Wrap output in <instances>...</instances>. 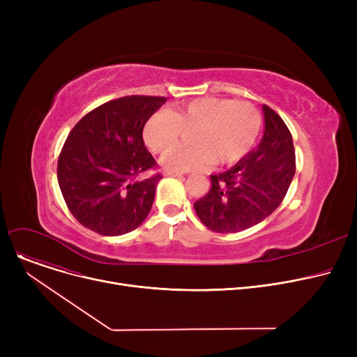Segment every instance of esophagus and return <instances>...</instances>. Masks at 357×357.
<instances>
[{"instance_id":"34e87169","label":"esophagus","mask_w":357,"mask_h":357,"mask_svg":"<svg viewBox=\"0 0 357 357\" xmlns=\"http://www.w3.org/2000/svg\"><path fill=\"white\" fill-rule=\"evenodd\" d=\"M165 175H166V176H178V178H179V176H182L183 174H182V172H175V171H166Z\"/></svg>"}]
</instances>
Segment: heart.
I'll list each match as a JSON object with an SVG mask.
<instances>
[{
  "label": "heart",
  "mask_w": 357,
  "mask_h": 357,
  "mask_svg": "<svg viewBox=\"0 0 357 357\" xmlns=\"http://www.w3.org/2000/svg\"><path fill=\"white\" fill-rule=\"evenodd\" d=\"M261 128V114L250 101L199 98L159 112L147 120L143 139L155 153L174 146L182 130L195 129L191 148H177L162 156L165 169L175 172L198 171L214 162L230 165L253 147Z\"/></svg>",
  "instance_id": "heart-1"
}]
</instances>
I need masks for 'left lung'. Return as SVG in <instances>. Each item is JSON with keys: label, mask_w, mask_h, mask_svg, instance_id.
Returning <instances> with one entry per match:
<instances>
[{"label": "left lung", "mask_w": 357, "mask_h": 357, "mask_svg": "<svg viewBox=\"0 0 357 357\" xmlns=\"http://www.w3.org/2000/svg\"><path fill=\"white\" fill-rule=\"evenodd\" d=\"M265 131L259 146L229 171L211 175V190L194 208L207 229L238 233L269 217L284 201L295 175L291 131L264 105Z\"/></svg>", "instance_id": "1"}]
</instances>
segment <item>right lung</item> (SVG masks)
I'll return each mask as SVG.
<instances>
[{
    "label": "right lung",
    "mask_w": 357,
    "mask_h": 357,
    "mask_svg": "<svg viewBox=\"0 0 357 357\" xmlns=\"http://www.w3.org/2000/svg\"><path fill=\"white\" fill-rule=\"evenodd\" d=\"M165 97L130 96L89 111L58 159V182L72 215L102 236L133 231L146 220L160 174L143 142V127Z\"/></svg>",
    "instance_id": "1"
}]
</instances>
